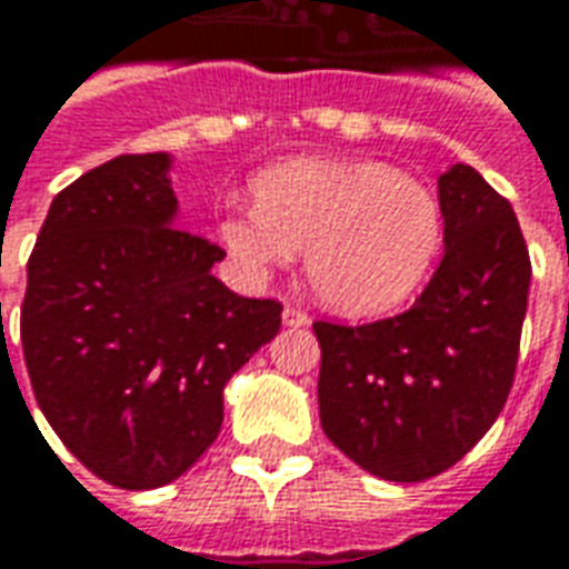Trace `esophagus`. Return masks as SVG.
I'll return each instance as SVG.
<instances>
[{"label": "esophagus", "mask_w": 569, "mask_h": 569, "mask_svg": "<svg viewBox=\"0 0 569 569\" xmlns=\"http://www.w3.org/2000/svg\"><path fill=\"white\" fill-rule=\"evenodd\" d=\"M283 322L286 326H310V317L301 308H296V305H286Z\"/></svg>", "instance_id": "34e87169"}]
</instances>
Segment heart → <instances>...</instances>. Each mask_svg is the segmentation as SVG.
Listing matches in <instances>:
<instances>
[{
  "label": "heart",
  "instance_id": "1",
  "mask_svg": "<svg viewBox=\"0 0 569 569\" xmlns=\"http://www.w3.org/2000/svg\"><path fill=\"white\" fill-rule=\"evenodd\" d=\"M256 210L224 212L219 240L249 280L308 249L310 289L347 317L406 305L439 259L445 212L432 188L378 161L292 158L252 179Z\"/></svg>",
  "mask_w": 569,
  "mask_h": 569
}]
</instances>
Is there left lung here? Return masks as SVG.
I'll list each match as a JSON object with an SVG mask.
<instances>
[{
	"label": "left lung",
	"instance_id": "8db88e82",
	"mask_svg": "<svg viewBox=\"0 0 569 569\" xmlns=\"http://www.w3.org/2000/svg\"><path fill=\"white\" fill-rule=\"evenodd\" d=\"M439 203L445 256L406 313L313 322L322 429L387 481H423L472 451L518 366L530 256L512 203L469 163L439 176Z\"/></svg>",
	"mask_w": 569,
	"mask_h": 569
}]
</instances>
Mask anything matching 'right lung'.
Masks as SVG:
<instances>
[{"mask_svg":"<svg viewBox=\"0 0 569 569\" xmlns=\"http://www.w3.org/2000/svg\"><path fill=\"white\" fill-rule=\"evenodd\" d=\"M170 154H118L51 203L27 264L20 341L57 439L124 490L170 485L222 429V390L283 305L212 277L224 252L173 228Z\"/></svg>","mask_w":569,"mask_h":569,"instance_id":"right-lung-1","label":"right lung"}]
</instances>
